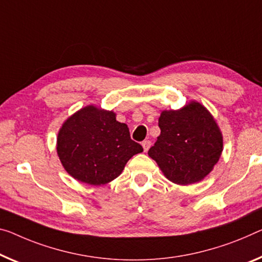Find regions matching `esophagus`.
I'll use <instances>...</instances> for the list:
<instances>
[{"instance_id":"esophagus-1","label":"esophagus","mask_w":262,"mask_h":262,"mask_svg":"<svg viewBox=\"0 0 262 262\" xmlns=\"http://www.w3.org/2000/svg\"><path fill=\"white\" fill-rule=\"evenodd\" d=\"M142 145H143V148H144V151L146 152L148 148L151 147V142L150 140H144V142L142 143Z\"/></svg>"}]
</instances>
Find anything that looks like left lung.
Returning a JSON list of instances; mask_svg holds the SVG:
<instances>
[{
  "instance_id": "1",
  "label": "left lung",
  "mask_w": 262,
  "mask_h": 262,
  "mask_svg": "<svg viewBox=\"0 0 262 262\" xmlns=\"http://www.w3.org/2000/svg\"><path fill=\"white\" fill-rule=\"evenodd\" d=\"M158 125L160 135L147 154L172 183L200 182L218 163L223 136L201 104L191 102L180 110L163 111Z\"/></svg>"
}]
</instances>
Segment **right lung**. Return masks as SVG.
<instances>
[{
    "label": "right lung",
    "mask_w": 262,
    "mask_h": 262,
    "mask_svg": "<svg viewBox=\"0 0 262 262\" xmlns=\"http://www.w3.org/2000/svg\"><path fill=\"white\" fill-rule=\"evenodd\" d=\"M143 152L134 142L126 124L112 111L86 106L63 124L57 154L67 172L89 185L106 184L122 173L128 159Z\"/></svg>",
    "instance_id": "obj_1"
}]
</instances>
